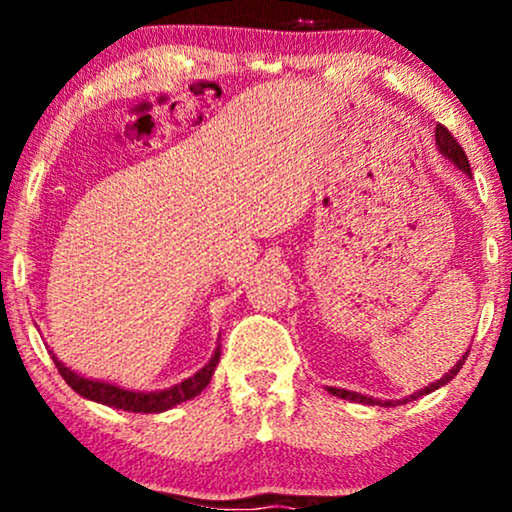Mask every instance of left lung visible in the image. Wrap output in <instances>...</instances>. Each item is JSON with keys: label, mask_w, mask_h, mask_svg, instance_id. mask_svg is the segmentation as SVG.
<instances>
[{"label": "left lung", "mask_w": 512, "mask_h": 512, "mask_svg": "<svg viewBox=\"0 0 512 512\" xmlns=\"http://www.w3.org/2000/svg\"><path fill=\"white\" fill-rule=\"evenodd\" d=\"M436 144H438L440 154H443L445 158H450V161L455 163V166L460 168V170H464V173H467V175H472V170H469V161H467V156H464L462 146L457 144V139L452 137V134L448 132V127H445V125H438L436 127ZM467 356H469V351H464V356L455 363V366L448 370V373L443 375V378L436 380V383H431L428 387H424V390L414 392V395H409L407 399H399V402H392V399H390V402H383V399H373V397H366V395H358V392L339 390V387H327V392H330V395H334V397L349 399V402L368 404V407H375V404H380V407H397V404H407V402H411V399H419L421 395H428V392H433V390H438V387L448 385L450 380L455 378L457 373H460V368L464 366V361H467Z\"/></svg>", "instance_id": "1"}]
</instances>
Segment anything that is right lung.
Returning a JSON list of instances; mask_svg holds the SVG:
<instances>
[{
	"mask_svg": "<svg viewBox=\"0 0 512 512\" xmlns=\"http://www.w3.org/2000/svg\"><path fill=\"white\" fill-rule=\"evenodd\" d=\"M219 358H221V344L216 346L214 356L209 358L207 366L197 370L192 378L182 380V383L168 387V390H156V392H134V390H125V387L103 383V380L84 378V375L74 373L72 368L64 366L62 361H57L55 356H52V361H55L57 370H60L64 383L72 387L74 392H79L81 397L93 399V402H101L105 407L134 411V414H158V411H166L170 407H175V404L197 397L199 392L209 385L211 375H214L216 366H219Z\"/></svg>",
	"mask_w": 512,
	"mask_h": 512,
	"instance_id": "obj_1",
	"label": "right lung"
}]
</instances>
